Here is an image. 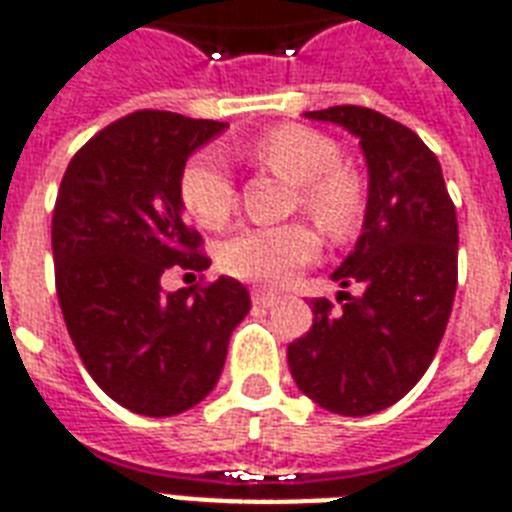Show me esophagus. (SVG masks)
<instances>
[{
	"label": "esophagus",
	"mask_w": 512,
	"mask_h": 512,
	"mask_svg": "<svg viewBox=\"0 0 512 512\" xmlns=\"http://www.w3.org/2000/svg\"><path fill=\"white\" fill-rule=\"evenodd\" d=\"M252 305H255V308H273V305H276V297L273 295H268V292H260V289H255V292H252Z\"/></svg>",
	"instance_id": "esophagus-1"
}]
</instances>
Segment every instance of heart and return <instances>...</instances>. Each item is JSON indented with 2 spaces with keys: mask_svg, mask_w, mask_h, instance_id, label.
<instances>
[{
  "mask_svg": "<svg viewBox=\"0 0 512 512\" xmlns=\"http://www.w3.org/2000/svg\"><path fill=\"white\" fill-rule=\"evenodd\" d=\"M247 154L273 175L297 188V204L332 239L356 231L364 207L361 183L340 167V148L305 127H279L255 140ZM180 201L201 228H223L236 207V185L225 156L215 148L199 151L180 172ZM319 255V236L305 223L244 225L217 249L225 273L236 279L281 287Z\"/></svg>",
  "mask_w": 512,
  "mask_h": 512,
  "instance_id": "1",
  "label": "heart"
}]
</instances>
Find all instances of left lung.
<instances>
[{"label":"left lung","mask_w":512,"mask_h":512,"mask_svg":"<svg viewBox=\"0 0 512 512\" xmlns=\"http://www.w3.org/2000/svg\"><path fill=\"white\" fill-rule=\"evenodd\" d=\"M305 119L356 135L369 175L361 236L332 281L342 311L316 297L313 327L287 348L297 388L321 409L364 417L420 382L446 332L457 292V212L436 154L409 127L361 106Z\"/></svg>","instance_id":"obj_1"}]
</instances>
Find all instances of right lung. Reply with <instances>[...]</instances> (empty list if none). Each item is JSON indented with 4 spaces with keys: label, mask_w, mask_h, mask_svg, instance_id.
Returning <instances> with one entry per match:
<instances>
[{
    "label": "right lung",
    "mask_w": 512,
    "mask_h": 512,
    "mask_svg": "<svg viewBox=\"0 0 512 512\" xmlns=\"http://www.w3.org/2000/svg\"><path fill=\"white\" fill-rule=\"evenodd\" d=\"M228 124L135 111L71 159L52 212L55 287L87 372L116 404L172 417L215 388L231 332L249 313L241 281L164 292L172 265L204 271L183 220L180 172Z\"/></svg>",
    "instance_id": "right-lung-1"
}]
</instances>
